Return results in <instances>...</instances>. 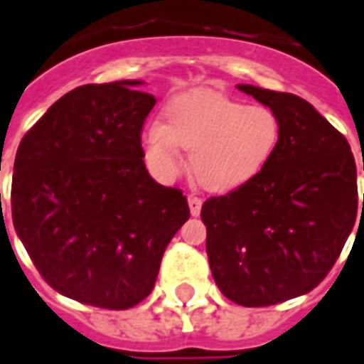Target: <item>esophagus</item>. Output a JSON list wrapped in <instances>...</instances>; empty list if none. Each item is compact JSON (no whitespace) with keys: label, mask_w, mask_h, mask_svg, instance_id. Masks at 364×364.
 I'll return each mask as SVG.
<instances>
[{"label":"esophagus","mask_w":364,"mask_h":364,"mask_svg":"<svg viewBox=\"0 0 364 364\" xmlns=\"http://www.w3.org/2000/svg\"><path fill=\"white\" fill-rule=\"evenodd\" d=\"M189 208H191V216H198L200 214V208H203V198H198L195 195H189Z\"/></svg>","instance_id":"1"}]
</instances>
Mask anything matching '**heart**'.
<instances>
[{"instance_id":"1","label":"heart","mask_w":364,"mask_h":364,"mask_svg":"<svg viewBox=\"0 0 364 364\" xmlns=\"http://www.w3.org/2000/svg\"><path fill=\"white\" fill-rule=\"evenodd\" d=\"M166 123H148L142 148L161 177L183 168L191 152L196 183L212 193H228L257 177L282 141V121L268 106H247L214 92L181 94L164 109Z\"/></svg>"}]
</instances>
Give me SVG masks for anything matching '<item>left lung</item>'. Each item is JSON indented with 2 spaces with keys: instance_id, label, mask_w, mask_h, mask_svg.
<instances>
[{
  "instance_id": "left-lung-1",
  "label": "left lung",
  "mask_w": 364,
  "mask_h": 364,
  "mask_svg": "<svg viewBox=\"0 0 364 364\" xmlns=\"http://www.w3.org/2000/svg\"><path fill=\"white\" fill-rule=\"evenodd\" d=\"M237 88L278 114L282 141L257 177L208 198L200 218L220 291L268 306L312 291L332 270L357 218V168L346 136L306 100Z\"/></svg>"
}]
</instances>
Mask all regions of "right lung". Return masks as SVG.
I'll use <instances>...</instances> for the list:
<instances>
[{
	"mask_svg": "<svg viewBox=\"0 0 364 364\" xmlns=\"http://www.w3.org/2000/svg\"><path fill=\"white\" fill-rule=\"evenodd\" d=\"M139 85H85L61 96L24 134L13 168V225L40 276L109 311L152 293L164 250L191 216L187 196L156 183L142 161L156 98Z\"/></svg>",
	"mask_w": 364,
	"mask_h": 364,
	"instance_id": "add662e5",
	"label": "right lung"
}]
</instances>
